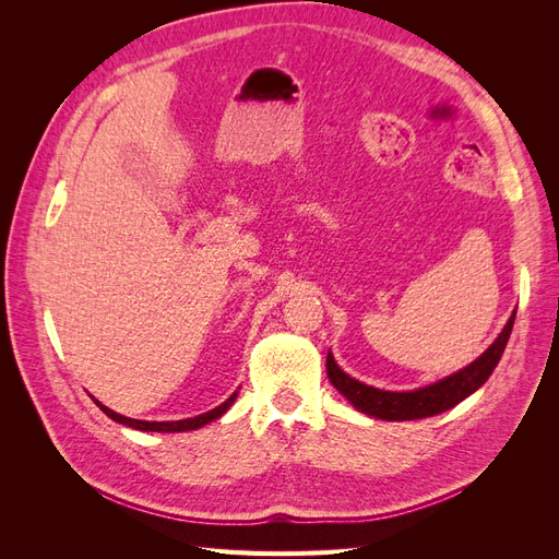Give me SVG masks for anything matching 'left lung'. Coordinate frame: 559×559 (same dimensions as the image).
Segmentation results:
<instances>
[{
  "label": "left lung",
  "mask_w": 559,
  "mask_h": 559,
  "mask_svg": "<svg viewBox=\"0 0 559 559\" xmlns=\"http://www.w3.org/2000/svg\"><path fill=\"white\" fill-rule=\"evenodd\" d=\"M513 321H515V312L511 314L509 324L503 326L497 341L489 345L476 361L429 386L413 389V392H384V389H376L354 380L335 364L331 352L326 357V376L331 384L354 405V408L370 417L386 419V421L431 417V415L450 411L452 405L464 401L487 382V378L492 376V370L501 359L506 343H509Z\"/></svg>",
  "instance_id": "8db88e82"
}]
</instances>
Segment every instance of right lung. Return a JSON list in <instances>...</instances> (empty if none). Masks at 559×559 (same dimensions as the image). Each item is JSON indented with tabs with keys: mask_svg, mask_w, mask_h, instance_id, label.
I'll use <instances>...</instances> for the list:
<instances>
[{
	"mask_svg": "<svg viewBox=\"0 0 559 559\" xmlns=\"http://www.w3.org/2000/svg\"><path fill=\"white\" fill-rule=\"evenodd\" d=\"M235 396H238V392L230 394V399H226L222 405H216L214 411H207L202 415H195V417H189V419H177V421H144V419H132V417H126V415H118L114 411H109L107 405H103L99 401H95L99 405V411H103L107 417H111L114 421H118V425H126V427H132V429H140V431H160V433H177V431H193V429H200L210 425L212 419H218L222 417L230 405L235 401Z\"/></svg>",
	"mask_w": 559,
	"mask_h": 559,
	"instance_id": "1",
	"label": "right lung"
}]
</instances>
